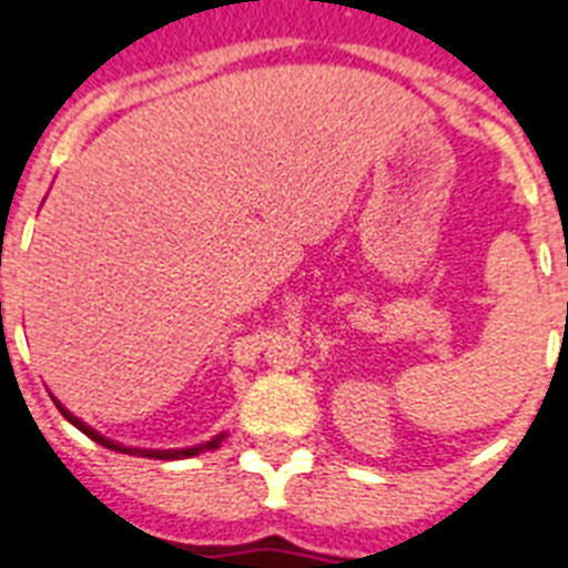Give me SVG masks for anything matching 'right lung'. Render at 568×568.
Listing matches in <instances>:
<instances>
[{
    "mask_svg": "<svg viewBox=\"0 0 568 568\" xmlns=\"http://www.w3.org/2000/svg\"><path fill=\"white\" fill-rule=\"evenodd\" d=\"M53 402H55V398H53ZM55 407H59V410H61V416L68 418V422L73 424V427H79V430L84 433V436L93 438L95 444H101V447H106V449H115V453H130V456H141V458H161V462H175V458L197 456V453H203V449L221 447V442H223V433H221V436L212 438V442L201 444V447H189V449H138V447H124V444H115V442H110V438H106V436H101V433H95L93 427H87V424L81 422V418H75L73 413L68 410V407H61V402H55Z\"/></svg>",
    "mask_w": 568,
    "mask_h": 568,
    "instance_id": "1",
    "label": "right lung"
}]
</instances>
